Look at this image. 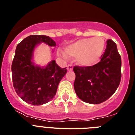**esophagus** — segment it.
<instances>
[{"instance_id": "34e87169", "label": "esophagus", "mask_w": 135, "mask_h": 135, "mask_svg": "<svg viewBox=\"0 0 135 135\" xmlns=\"http://www.w3.org/2000/svg\"><path fill=\"white\" fill-rule=\"evenodd\" d=\"M67 70H68V71H71L73 70V67L71 65H68L67 66Z\"/></svg>"}]
</instances>
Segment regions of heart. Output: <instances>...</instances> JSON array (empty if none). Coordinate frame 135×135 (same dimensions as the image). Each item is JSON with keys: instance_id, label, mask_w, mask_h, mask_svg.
Here are the masks:
<instances>
[{"instance_id": "obj_1", "label": "heart", "mask_w": 135, "mask_h": 135, "mask_svg": "<svg viewBox=\"0 0 135 135\" xmlns=\"http://www.w3.org/2000/svg\"><path fill=\"white\" fill-rule=\"evenodd\" d=\"M106 42L103 37L82 38L68 45L64 53L59 51L61 57H76L77 64L82 67H90L99 62L105 49Z\"/></svg>"}]
</instances>
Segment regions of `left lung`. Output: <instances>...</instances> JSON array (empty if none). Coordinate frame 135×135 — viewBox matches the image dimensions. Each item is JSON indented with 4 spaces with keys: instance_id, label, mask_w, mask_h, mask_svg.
<instances>
[{
    "instance_id": "1",
    "label": "left lung",
    "mask_w": 135,
    "mask_h": 135,
    "mask_svg": "<svg viewBox=\"0 0 135 135\" xmlns=\"http://www.w3.org/2000/svg\"><path fill=\"white\" fill-rule=\"evenodd\" d=\"M98 64L90 67L74 68V87L80 99L90 104H99L112 96L121 80V57L116 44L108 40Z\"/></svg>"
}]
</instances>
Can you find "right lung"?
Listing matches in <instances>:
<instances>
[{
  "instance_id": "right-lung-1",
  "label": "right lung",
  "mask_w": 135,
  "mask_h": 135,
  "mask_svg": "<svg viewBox=\"0 0 135 135\" xmlns=\"http://www.w3.org/2000/svg\"><path fill=\"white\" fill-rule=\"evenodd\" d=\"M40 43L56 46L55 42L45 35H31L17 45L11 66L14 89L23 101L33 105L48 103L55 97L59 82L67 73L52 60L46 65L34 61L36 48Z\"/></svg>"
}]
</instances>
